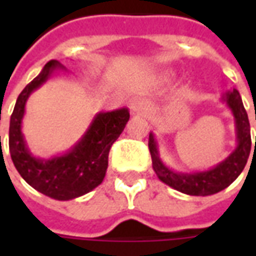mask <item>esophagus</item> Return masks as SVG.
Wrapping results in <instances>:
<instances>
[{
  "label": "esophagus",
  "instance_id": "1",
  "mask_svg": "<svg viewBox=\"0 0 256 256\" xmlns=\"http://www.w3.org/2000/svg\"><path fill=\"white\" fill-rule=\"evenodd\" d=\"M130 110H132V114H133V115H142V116H146L150 112V101L145 100V98H134V100L130 102Z\"/></svg>",
  "mask_w": 256,
  "mask_h": 256
}]
</instances>
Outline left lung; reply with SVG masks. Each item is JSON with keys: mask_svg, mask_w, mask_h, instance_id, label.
<instances>
[{"mask_svg": "<svg viewBox=\"0 0 256 256\" xmlns=\"http://www.w3.org/2000/svg\"><path fill=\"white\" fill-rule=\"evenodd\" d=\"M222 100L229 106L232 115L234 118L237 141L234 150L226 159H224L210 170L194 172H174L172 168L163 163L159 156L155 136L154 133H150L148 146H150V158H152V167L162 182H164L170 188L185 193V194L210 196V194H214V193H218L228 188L242 174L244 167L247 164L248 156H250L251 146H252L250 120H248L246 108L242 106L240 93L236 89L228 90L225 94L222 96ZM252 148L254 150H256V141L255 146Z\"/></svg>", "mask_w": 256, "mask_h": 256, "instance_id": "1", "label": "left lung"}]
</instances>
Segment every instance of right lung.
I'll return each mask as SVG.
<instances>
[{"label":"right lung","mask_w":256,"mask_h":256,"mask_svg":"<svg viewBox=\"0 0 256 256\" xmlns=\"http://www.w3.org/2000/svg\"><path fill=\"white\" fill-rule=\"evenodd\" d=\"M54 71H67L58 60H50L40 75L20 93L9 123V152L16 170L26 182L56 200H71L98 186L106 177L108 154L128 122V108L100 112L72 148L49 159L36 158L26 144L22 122L30 94L41 88ZM1 145V137H0Z\"/></svg>","instance_id":"add662e5"}]
</instances>
